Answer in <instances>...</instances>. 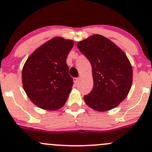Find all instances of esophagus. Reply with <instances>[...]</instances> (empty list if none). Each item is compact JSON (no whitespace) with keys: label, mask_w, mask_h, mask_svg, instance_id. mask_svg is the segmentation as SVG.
<instances>
[{"label":"esophagus","mask_w":152,"mask_h":152,"mask_svg":"<svg viewBox=\"0 0 152 152\" xmlns=\"http://www.w3.org/2000/svg\"><path fill=\"white\" fill-rule=\"evenodd\" d=\"M74 82L76 84H78V82H79V78H74Z\"/></svg>","instance_id":"1"}]
</instances>
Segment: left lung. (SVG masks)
Returning a JSON list of instances; mask_svg holds the SVG:
<instances>
[{
  "mask_svg": "<svg viewBox=\"0 0 152 152\" xmlns=\"http://www.w3.org/2000/svg\"><path fill=\"white\" fill-rule=\"evenodd\" d=\"M77 47L92 67L94 86L83 96L85 103L99 111L116 107L132 87L133 71L126 54L112 41L98 34L78 42Z\"/></svg>",
  "mask_w": 152,
  "mask_h": 152,
  "instance_id": "obj_1",
  "label": "left lung"
}]
</instances>
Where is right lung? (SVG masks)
Masks as SVG:
<instances>
[{"mask_svg": "<svg viewBox=\"0 0 152 152\" xmlns=\"http://www.w3.org/2000/svg\"><path fill=\"white\" fill-rule=\"evenodd\" d=\"M74 41L54 38L37 48L22 71L23 86L35 105L46 110L60 109L73 86L66 58Z\"/></svg>", "mask_w": 152, "mask_h": 152, "instance_id": "right-lung-1", "label": "right lung"}]
</instances>
